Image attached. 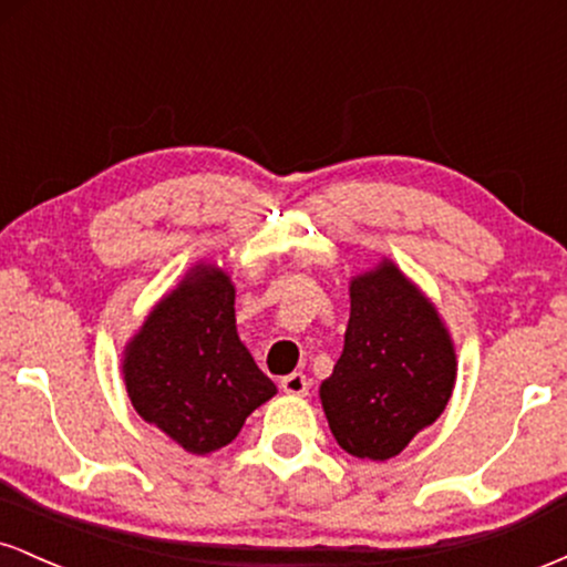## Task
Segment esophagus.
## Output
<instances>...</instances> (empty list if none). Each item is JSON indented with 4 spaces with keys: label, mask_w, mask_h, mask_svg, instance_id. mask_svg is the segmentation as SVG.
I'll return each mask as SVG.
<instances>
[{
    "label": "esophagus",
    "mask_w": 567,
    "mask_h": 567,
    "mask_svg": "<svg viewBox=\"0 0 567 567\" xmlns=\"http://www.w3.org/2000/svg\"><path fill=\"white\" fill-rule=\"evenodd\" d=\"M279 386H282L285 394H296V396L309 394V379H306L303 373L285 375V379H279Z\"/></svg>",
    "instance_id": "34e87169"
}]
</instances>
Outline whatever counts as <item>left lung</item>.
Listing matches in <instances>:
<instances>
[{
	"mask_svg": "<svg viewBox=\"0 0 567 567\" xmlns=\"http://www.w3.org/2000/svg\"><path fill=\"white\" fill-rule=\"evenodd\" d=\"M349 296L343 351L320 400L343 451L386 461L445 410L455 349L437 309L392 261L351 279Z\"/></svg>",
	"mask_w": 567,
	"mask_h": 567,
	"instance_id": "left-lung-1",
	"label": "left lung"
}]
</instances>
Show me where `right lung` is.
<instances>
[{"label": "right lung", "mask_w": 567, "mask_h": 567, "mask_svg": "<svg viewBox=\"0 0 567 567\" xmlns=\"http://www.w3.org/2000/svg\"><path fill=\"white\" fill-rule=\"evenodd\" d=\"M127 394L148 424L194 455L229 445L277 394L237 336L234 285L199 264L167 292L125 349Z\"/></svg>", "instance_id": "right-lung-1"}]
</instances>
